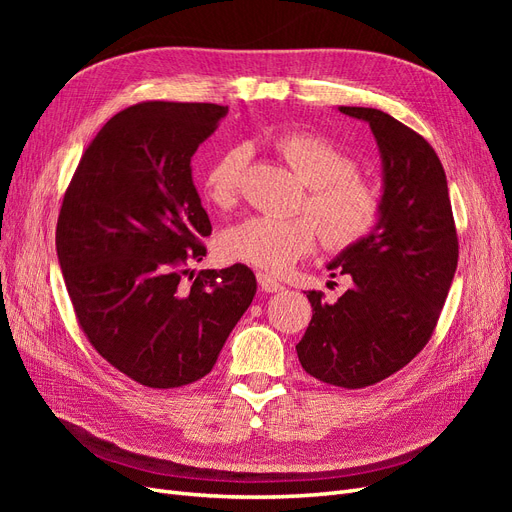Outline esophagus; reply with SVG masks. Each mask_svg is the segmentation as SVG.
Masks as SVG:
<instances>
[{
  "instance_id": "34e87169",
  "label": "esophagus",
  "mask_w": 512,
  "mask_h": 512,
  "mask_svg": "<svg viewBox=\"0 0 512 512\" xmlns=\"http://www.w3.org/2000/svg\"><path fill=\"white\" fill-rule=\"evenodd\" d=\"M256 280H258V286H260L262 292H282V290H284V284L273 280V277H271L269 273L258 271V273H256Z\"/></svg>"
}]
</instances>
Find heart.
Segmentation results:
<instances>
[{
  "label": "heart",
  "mask_w": 512,
  "mask_h": 512,
  "mask_svg": "<svg viewBox=\"0 0 512 512\" xmlns=\"http://www.w3.org/2000/svg\"><path fill=\"white\" fill-rule=\"evenodd\" d=\"M277 153L305 185L301 209L314 215L271 218L252 215L228 226L218 241L226 260L243 262L271 273L288 271L324 241L335 250L363 241L382 215V196L374 183L356 175L354 160L327 138L312 132H284L273 141ZM250 162V147L232 145L215 156L203 175V194L211 205H235L239 185Z\"/></svg>",
  "instance_id": "b5f03b06"
}]
</instances>
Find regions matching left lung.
Wrapping results in <instances>:
<instances>
[{"instance_id":"8db88e82","label":"left lung","mask_w":512,"mask_h":512,"mask_svg":"<svg viewBox=\"0 0 512 512\" xmlns=\"http://www.w3.org/2000/svg\"><path fill=\"white\" fill-rule=\"evenodd\" d=\"M369 123L382 162V215L327 269L352 277L333 305L309 290L312 320L297 344L303 369L363 389L425 348L457 271L459 245L440 158L421 134L378 108L339 106Z\"/></svg>"}]
</instances>
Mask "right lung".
<instances>
[{"mask_svg":"<svg viewBox=\"0 0 512 512\" xmlns=\"http://www.w3.org/2000/svg\"><path fill=\"white\" fill-rule=\"evenodd\" d=\"M226 113L183 102L117 113L85 149L61 205L55 243L76 318L108 363L151 389L207 376L256 294L245 265L183 284L211 235L192 156Z\"/></svg>","mask_w":512,"mask_h":512,"instance_id":"obj_1","label":"right lung"}]
</instances>
